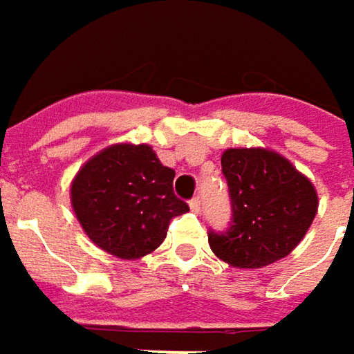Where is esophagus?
<instances>
[{
  "mask_svg": "<svg viewBox=\"0 0 354 354\" xmlns=\"http://www.w3.org/2000/svg\"><path fill=\"white\" fill-rule=\"evenodd\" d=\"M188 205H190V211H192V213H198V211H201V198H198V196H194Z\"/></svg>",
  "mask_w": 354,
  "mask_h": 354,
  "instance_id": "obj_1",
  "label": "esophagus"
}]
</instances>
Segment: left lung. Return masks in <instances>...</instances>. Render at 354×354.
<instances>
[{
	"mask_svg": "<svg viewBox=\"0 0 354 354\" xmlns=\"http://www.w3.org/2000/svg\"><path fill=\"white\" fill-rule=\"evenodd\" d=\"M234 221L209 234L213 254L234 268H264L289 256L318 213V192L285 156L264 147H232L221 156Z\"/></svg>",
	"mask_w": 354,
	"mask_h": 354,
	"instance_id": "obj_1",
	"label": "left lung"
}]
</instances>
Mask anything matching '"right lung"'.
I'll list each match as a JSON object with an SVG mask.
<instances>
[{
	"label": "right lung",
	"mask_w": 354,
	"mask_h": 354,
	"mask_svg": "<svg viewBox=\"0 0 354 354\" xmlns=\"http://www.w3.org/2000/svg\"><path fill=\"white\" fill-rule=\"evenodd\" d=\"M174 176L151 145L114 143L73 176L71 207L96 246L116 258L135 260L160 248L170 221L188 211L174 194Z\"/></svg>",
	"instance_id": "1"
}]
</instances>
